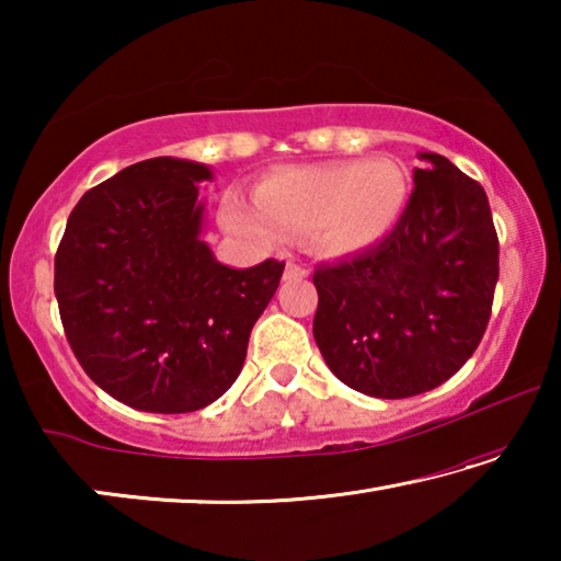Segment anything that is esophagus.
<instances>
[{
	"mask_svg": "<svg viewBox=\"0 0 561 561\" xmlns=\"http://www.w3.org/2000/svg\"><path fill=\"white\" fill-rule=\"evenodd\" d=\"M307 277V267H301V264H287V270H284V279H301Z\"/></svg>",
	"mask_w": 561,
	"mask_h": 561,
	"instance_id": "obj_1",
	"label": "esophagus"
}]
</instances>
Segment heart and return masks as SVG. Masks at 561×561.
<instances>
[{"label": "heart", "instance_id": "1", "mask_svg": "<svg viewBox=\"0 0 561 561\" xmlns=\"http://www.w3.org/2000/svg\"><path fill=\"white\" fill-rule=\"evenodd\" d=\"M405 203V175L391 160H334L272 170L254 187V205L227 197L222 220L260 244L314 237L319 250L351 257L383 242Z\"/></svg>", "mask_w": 561, "mask_h": 561}]
</instances>
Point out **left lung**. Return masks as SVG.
<instances>
[{"label":"left lung","mask_w":561,"mask_h":561,"mask_svg":"<svg viewBox=\"0 0 561 561\" xmlns=\"http://www.w3.org/2000/svg\"><path fill=\"white\" fill-rule=\"evenodd\" d=\"M413 195L368 252L314 272V341L341 383L408 398L458 371L485 334L500 274L485 190L448 158L417 153Z\"/></svg>","instance_id":"obj_1"}]
</instances>
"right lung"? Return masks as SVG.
<instances>
[{"mask_svg": "<svg viewBox=\"0 0 561 561\" xmlns=\"http://www.w3.org/2000/svg\"><path fill=\"white\" fill-rule=\"evenodd\" d=\"M210 165L150 158L81 197L54 262L61 324L83 371L146 413H193L240 376L284 262L227 267L203 240Z\"/></svg>", "mask_w": 561, "mask_h": 561, "instance_id": "obj_1", "label": "right lung"}]
</instances>
